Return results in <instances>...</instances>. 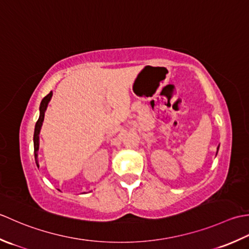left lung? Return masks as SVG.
Here are the masks:
<instances>
[{
    "mask_svg": "<svg viewBox=\"0 0 249 249\" xmlns=\"http://www.w3.org/2000/svg\"><path fill=\"white\" fill-rule=\"evenodd\" d=\"M218 148H219V147H218ZM218 148H217V151H218Z\"/></svg>",
    "mask_w": 249,
    "mask_h": 249,
    "instance_id": "8db88e82",
    "label": "left lung"
}]
</instances>
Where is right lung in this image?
I'll use <instances>...</instances> for the list:
<instances>
[{"instance_id":"1","label":"right lung","mask_w":249,"mask_h":249,"mask_svg":"<svg viewBox=\"0 0 249 249\" xmlns=\"http://www.w3.org/2000/svg\"><path fill=\"white\" fill-rule=\"evenodd\" d=\"M52 96H53V92L50 91V92L42 100V102H40V105H39V117H38V120L36 121V124H35L33 142H34V157H35V162H36L37 166H38L37 151L39 148V132H40V128H42V124L44 121L45 111H46V108H47L50 99H52Z\"/></svg>"}]
</instances>
